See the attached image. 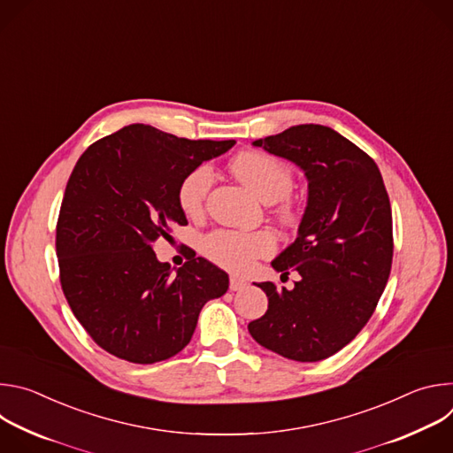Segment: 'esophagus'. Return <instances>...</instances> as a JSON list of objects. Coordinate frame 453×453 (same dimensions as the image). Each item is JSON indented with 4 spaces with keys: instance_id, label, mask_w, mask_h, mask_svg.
Here are the masks:
<instances>
[{
    "instance_id": "esophagus-1",
    "label": "esophagus",
    "mask_w": 453,
    "mask_h": 453,
    "mask_svg": "<svg viewBox=\"0 0 453 453\" xmlns=\"http://www.w3.org/2000/svg\"><path fill=\"white\" fill-rule=\"evenodd\" d=\"M247 287V281L243 278H238V276H231L229 280V288L233 292H238V290H243Z\"/></svg>"
}]
</instances>
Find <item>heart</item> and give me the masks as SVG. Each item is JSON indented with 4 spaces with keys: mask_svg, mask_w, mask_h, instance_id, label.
Masks as SVG:
<instances>
[{
    "mask_svg": "<svg viewBox=\"0 0 453 453\" xmlns=\"http://www.w3.org/2000/svg\"><path fill=\"white\" fill-rule=\"evenodd\" d=\"M233 173L264 203H278L292 191L294 179L290 170L262 152H243L231 161ZM213 184V170L210 165H197L186 172L177 186L179 208L193 217L199 215L204 208L210 188ZM281 217L292 219L288 208H283ZM201 249L208 260L213 264L243 273L252 267L257 257L274 252L276 240L269 231H234L217 229L203 238Z\"/></svg>",
    "mask_w": 453,
    "mask_h": 453,
    "instance_id": "b5f03b06",
    "label": "heart"
}]
</instances>
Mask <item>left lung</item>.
Returning a JSON list of instances; mask_svg holds the SVG:
<instances>
[{"mask_svg": "<svg viewBox=\"0 0 453 453\" xmlns=\"http://www.w3.org/2000/svg\"><path fill=\"white\" fill-rule=\"evenodd\" d=\"M252 145L299 166L308 201L297 238L271 262L281 276L301 278L290 290L257 285L269 308L249 334L285 358L325 360L358 335L389 280V196L376 163L326 125H294Z\"/></svg>", "mask_w": 453, "mask_h": 453, "instance_id": "8db88e82", "label": "left lung"}]
</instances>
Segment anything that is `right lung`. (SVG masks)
Here are the masks:
<instances>
[{
    "mask_svg": "<svg viewBox=\"0 0 453 453\" xmlns=\"http://www.w3.org/2000/svg\"><path fill=\"white\" fill-rule=\"evenodd\" d=\"M236 142H191L133 123L77 161L57 222L60 285L75 317L107 353L134 364L177 355L229 276L204 257L175 273L154 243L188 224L177 203L186 172Z\"/></svg>",
    "mask_w": 453,
    "mask_h": 453,
    "instance_id": "right-lung-1",
    "label": "right lung"
}]
</instances>
